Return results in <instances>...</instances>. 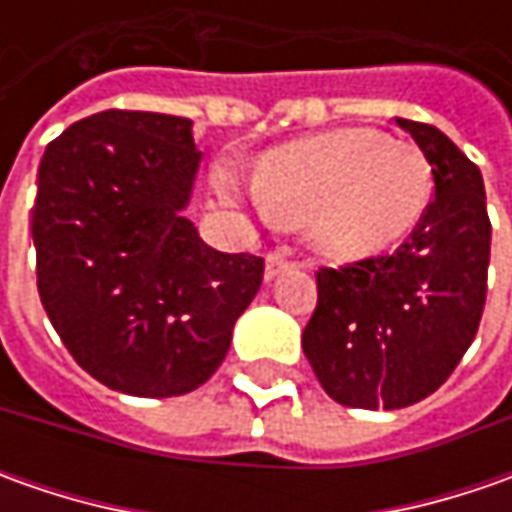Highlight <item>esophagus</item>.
<instances>
[{
	"label": "esophagus",
	"instance_id": "obj_1",
	"mask_svg": "<svg viewBox=\"0 0 512 512\" xmlns=\"http://www.w3.org/2000/svg\"><path fill=\"white\" fill-rule=\"evenodd\" d=\"M290 267V262H287L285 253H267L265 259V279L267 282H273L282 270H287Z\"/></svg>",
	"mask_w": 512,
	"mask_h": 512
}]
</instances>
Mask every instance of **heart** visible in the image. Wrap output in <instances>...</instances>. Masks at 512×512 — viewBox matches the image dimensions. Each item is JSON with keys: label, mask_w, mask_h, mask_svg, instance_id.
<instances>
[{"label": "heart", "mask_w": 512, "mask_h": 512, "mask_svg": "<svg viewBox=\"0 0 512 512\" xmlns=\"http://www.w3.org/2000/svg\"><path fill=\"white\" fill-rule=\"evenodd\" d=\"M222 196L239 202V179L219 168ZM267 213L305 225L330 259H370L407 239L433 199L424 153L370 128L330 130L267 153L256 179Z\"/></svg>", "instance_id": "obj_1"}]
</instances>
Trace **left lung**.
<instances>
[{"label":"left lung","mask_w":512,"mask_h":512,"mask_svg":"<svg viewBox=\"0 0 512 512\" xmlns=\"http://www.w3.org/2000/svg\"><path fill=\"white\" fill-rule=\"evenodd\" d=\"M433 168V199L410 239L316 273L319 305L302 347L330 399L396 410L436 393L482 322L490 219L479 168L442 130L396 119Z\"/></svg>","instance_id":"left-lung-1"}]
</instances>
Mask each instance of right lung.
<instances>
[{
    "label": "right lung",
    "mask_w": 512,
    "mask_h": 512,
    "mask_svg": "<svg viewBox=\"0 0 512 512\" xmlns=\"http://www.w3.org/2000/svg\"><path fill=\"white\" fill-rule=\"evenodd\" d=\"M202 153L193 122L102 110L56 136L33 205L36 287L82 370L165 399L216 373L265 259L219 253L182 216Z\"/></svg>",
    "instance_id": "right-lung-1"
}]
</instances>
